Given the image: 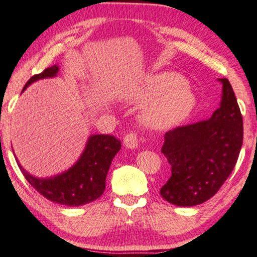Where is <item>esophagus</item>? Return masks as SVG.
Masks as SVG:
<instances>
[{
	"mask_svg": "<svg viewBox=\"0 0 257 257\" xmlns=\"http://www.w3.org/2000/svg\"><path fill=\"white\" fill-rule=\"evenodd\" d=\"M123 146L127 149H135L138 147V136L137 134H128L123 138Z\"/></svg>",
	"mask_w": 257,
	"mask_h": 257,
	"instance_id": "1",
	"label": "esophagus"
}]
</instances>
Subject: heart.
I'll return each mask as SVG.
<instances>
[{
    "label": "heart",
    "mask_w": 257,
    "mask_h": 257,
    "mask_svg": "<svg viewBox=\"0 0 257 257\" xmlns=\"http://www.w3.org/2000/svg\"><path fill=\"white\" fill-rule=\"evenodd\" d=\"M132 103H147L141 114L142 122L152 130L177 126L190 115L195 107V95L185 78L176 72L148 75L140 85L126 93Z\"/></svg>",
    "instance_id": "heart-1"
}]
</instances>
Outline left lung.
<instances>
[{"label":"left lung","instance_id":"8db88e82","mask_svg":"<svg viewBox=\"0 0 257 257\" xmlns=\"http://www.w3.org/2000/svg\"><path fill=\"white\" fill-rule=\"evenodd\" d=\"M222 84L220 107L208 120L166 132L161 153L172 176L160 190L166 201L192 207L213 197L226 182L243 144V119L230 81Z\"/></svg>","mask_w":257,"mask_h":257}]
</instances>
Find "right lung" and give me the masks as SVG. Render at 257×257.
Returning <instances> with one entry per match:
<instances>
[{"mask_svg":"<svg viewBox=\"0 0 257 257\" xmlns=\"http://www.w3.org/2000/svg\"><path fill=\"white\" fill-rule=\"evenodd\" d=\"M57 72L59 66L54 65L42 73L33 75L25 84L23 91L39 79L56 77ZM120 148L121 143L113 136H90L78 161L67 171L49 178L33 177L24 170L18 160L17 162L27 182L47 200L63 206L79 207L97 200L103 194L108 170Z\"/></svg>","mask_w":257,"mask_h":257,"instance_id":"1","label":"right lung"}]
</instances>
